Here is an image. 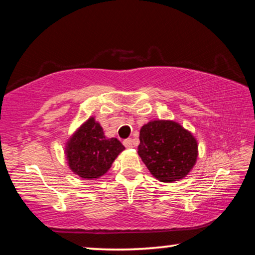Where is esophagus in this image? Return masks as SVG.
<instances>
[{
  "mask_svg": "<svg viewBox=\"0 0 255 255\" xmlns=\"http://www.w3.org/2000/svg\"><path fill=\"white\" fill-rule=\"evenodd\" d=\"M124 145H125V147L131 148L132 145H133L131 138H127V139H125V140H124Z\"/></svg>",
  "mask_w": 255,
  "mask_h": 255,
  "instance_id": "esophagus-1",
  "label": "esophagus"
}]
</instances>
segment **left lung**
Listing matches in <instances>:
<instances>
[{
	"mask_svg": "<svg viewBox=\"0 0 255 255\" xmlns=\"http://www.w3.org/2000/svg\"><path fill=\"white\" fill-rule=\"evenodd\" d=\"M139 140L138 155L150 173L162 182L179 181L196 164V138L178 123L149 122L141 127Z\"/></svg>",
	"mask_w": 255,
	"mask_h": 255,
	"instance_id": "left-lung-1",
	"label": "left lung"
}]
</instances>
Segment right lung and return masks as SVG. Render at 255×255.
Listing matches in <instances>:
<instances>
[{
    "instance_id": "obj_1",
    "label": "right lung",
    "mask_w": 255,
    "mask_h": 255,
    "mask_svg": "<svg viewBox=\"0 0 255 255\" xmlns=\"http://www.w3.org/2000/svg\"><path fill=\"white\" fill-rule=\"evenodd\" d=\"M124 149L117 138H107L100 125L90 118L68 140L66 156L75 174L92 180L105 174Z\"/></svg>"
}]
</instances>
